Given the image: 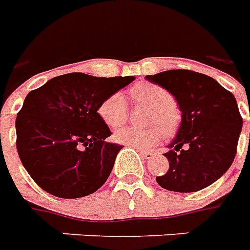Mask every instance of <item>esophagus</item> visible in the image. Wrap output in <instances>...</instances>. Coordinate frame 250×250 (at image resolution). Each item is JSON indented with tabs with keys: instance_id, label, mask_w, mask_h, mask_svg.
Masks as SVG:
<instances>
[{
	"instance_id": "1",
	"label": "esophagus",
	"mask_w": 250,
	"mask_h": 250,
	"mask_svg": "<svg viewBox=\"0 0 250 250\" xmlns=\"http://www.w3.org/2000/svg\"><path fill=\"white\" fill-rule=\"evenodd\" d=\"M140 154H141V155H143L145 159H150V158L154 157L153 151H145V150H140Z\"/></svg>"
}]
</instances>
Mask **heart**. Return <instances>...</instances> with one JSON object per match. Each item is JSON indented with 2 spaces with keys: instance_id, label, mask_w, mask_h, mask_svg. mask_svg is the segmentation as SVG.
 <instances>
[{
  "instance_id": "obj_1",
  "label": "heart",
  "mask_w": 250,
  "mask_h": 250,
  "mask_svg": "<svg viewBox=\"0 0 250 250\" xmlns=\"http://www.w3.org/2000/svg\"><path fill=\"white\" fill-rule=\"evenodd\" d=\"M132 100L150 106L147 125L145 129L125 127L115 131L114 140L119 144L132 146L136 149H149L158 143L162 133L171 137L180 128L181 114L173 104V97L162 86L155 83H137L129 90ZM99 117L110 128H118L127 122L128 105L119 92H115L101 101L97 109Z\"/></svg>"
}]
</instances>
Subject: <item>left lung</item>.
Listing matches in <instances>:
<instances>
[{
  "label": "left lung",
  "mask_w": 250,
  "mask_h": 250,
  "mask_svg": "<svg viewBox=\"0 0 250 250\" xmlns=\"http://www.w3.org/2000/svg\"><path fill=\"white\" fill-rule=\"evenodd\" d=\"M173 95L182 122L169 151L166 174L157 182L166 190L194 192L217 181L236 155L243 118L234 95L202 73L174 69L146 76Z\"/></svg>",
  "instance_id": "1"
}]
</instances>
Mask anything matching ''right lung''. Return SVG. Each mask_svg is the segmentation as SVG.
Returning a JSON list of instances; mask_svg holds the SVG:
<instances>
[{
  "mask_svg": "<svg viewBox=\"0 0 250 250\" xmlns=\"http://www.w3.org/2000/svg\"><path fill=\"white\" fill-rule=\"evenodd\" d=\"M133 79L68 73L26 95L15 121L16 149L41 188L76 199L105 184L123 146L105 141L111 132L97 109Z\"/></svg>",
  "mask_w": 250,
  "mask_h": 250,
  "instance_id": "add662e5",
  "label": "right lung"
}]
</instances>
